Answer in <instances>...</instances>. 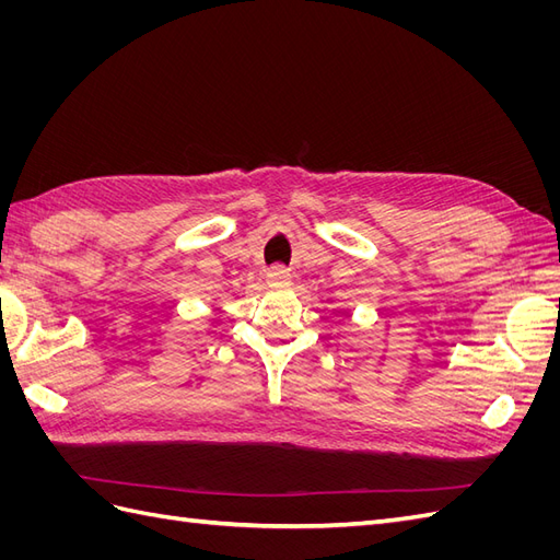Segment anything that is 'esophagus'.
Instances as JSON below:
<instances>
[{
  "instance_id": "1",
  "label": "esophagus",
  "mask_w": 560,
  "mask_h": 560,
  "mask_svg": "<svg viewBox=\"0 0 560 560\" xmlns=\"http://www.w3.org/2000/svg\"><path fill=\"white\" fill-rule=\"evenodd\" d=\"M266 280H268V284H290V280H292V273H290V268H284V266H270L268 270H266Z\"/></svg>"
}]
</instances>
